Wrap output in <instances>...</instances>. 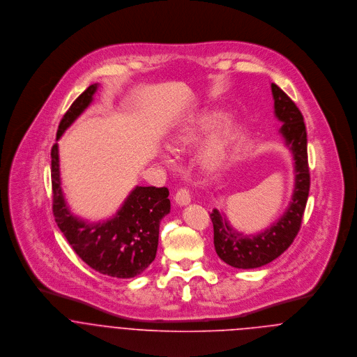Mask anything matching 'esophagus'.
I'll return each mask as SVG.
<instances>
[{"label": "esophagus", "instance_id": "esophagus-1", "mask_svg": "<svg viewBox=\"0 0 357 357\" xmlns=\"http://www.w3.org/2000/svg\"><path fill=\"white\" fill-rule=\"evenodd\" d=\"M174 201H176V204H180V206H185V204H190V202H191L190 191H188L187 188H180V190L176 192Z\"/></svg>", "mask_w": 357, "mask_h": 357}]
</instances>
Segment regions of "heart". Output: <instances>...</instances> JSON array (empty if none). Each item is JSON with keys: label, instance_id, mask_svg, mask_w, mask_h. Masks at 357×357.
Segmentation results:
<instances>
[{"label": "heart", "instance_id": "1", "mask_svg": "<svg viewBox=\"0 0 357 357\" xmlns=\"http://www.w3.org/2000/svg\"><path fill=\"white\" fill-rule=\"evenodd\" d=\"M220 125V116L214 112H201L184 129H181L172 142L173 151L191 149L211 136ZM238 133L234 129H225L215 136L201 153V167L206 173H217L228 162L236 147Z\"/></svg>", "mask_w": 357, "mask_h": 357}]
</instances>
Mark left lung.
I'll return each mask as SVG.
<instances>
[{
  "label": "left lung",
  "instance_id": "obj_1",
  "mask_svg": "<svg viewBox=\"0 0 357 357\" xmlns=\"http://www.w3.org/2000/svg\"><path fill=\"white\" fill-rule=\"evenodd\" d=\"M271 89L275 100V116L283 123L280 135L294 158L296 184L291 202L283 215L259 234L243 235L229 225L221 211L213 208L210 213L215 253L224 262L239 269H252L269 264L289 249L301 228L309 195L310 177L304 116L296 102L278 85L272 84Z\"/></svg>",
  "mask_w": 357,
  "mask_h": 357
}]
</instances>
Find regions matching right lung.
Wrapping results in <instances>:
<instances>
[{
	"instance_id": "obj_1",
	"label": "right lung",
	"mask_w": 357,
	"mask_h": 357,
	"mask_svg": "<svg viewBox=\"0 0 357 357\" xmlns=\"http://www.w3.org/2000/svg\"><path fill=\"white\" fill-rule=\"evenodd\" d=\"M96 91L98 84L91 85L71 104L59 123L57 140L92 102ZM51 158L53 215L74 252L107 276L129 279L144 272L156 255L160 220L170 211L169 190L136 187L114 217L88 222L75 217L64 201L57 143L52 147Z\"/></svg>"
}]
</instances>
